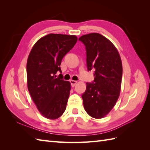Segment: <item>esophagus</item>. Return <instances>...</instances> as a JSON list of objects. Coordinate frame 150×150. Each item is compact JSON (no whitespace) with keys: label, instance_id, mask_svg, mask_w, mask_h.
<instances>
[{"label":"esophagus","instance_id":"34e87169","mask_svg":"<svg viewBox=\"0 0 150 150\" xmlns=\"http://www.w3.org/2000/svg\"><path fill=\"white\" fill-rule=\"evenodd\" d=\"M70 82H71V84L72 86V87H74L76 85V84L77 83V81H73V80H71L70 81Z\"/></svg>","mask_w":150,"mask_h":150}]
</instances>
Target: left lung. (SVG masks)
<instances>
[{"instance_id": "1", "label": "left lung", "mask_w": 150, "mask_h": 150, "mask_svg": "<svg viewBox=\"0 0 150 150\" xmlns=\"http://www.w3.org/2000/svg\"><path fill=\"white\" fill-rule=\"evenodd\" d=\"M79 40L86 46L88 70L95 69L94 81L87 82L82 95L84 109L93 118L102 119L110 113L119 97L122 61L115 46L99 33L84 35Z\"/></svg>"}]
</instances>
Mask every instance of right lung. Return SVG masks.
I'll return each instance as SVG.
<instances>
[{
    "label": "right lung",
    "instance_id": "1",
    "mask_svg": "<svg viewBox=\"0 0 150 150\" xmlns=\"http://www.w3.org/2000/svg\"><path fill=\"white\" fill-rule=\"evenodd\" d=\"M75 35H47L34 44L27 60L28 89L38 110L49 119H57L64 112L71 84L55 74L61 72L63 57L75 46Z\"/></svg>",
    "mask_w": 150,
    "mask_h": 150
}]
</instances>
